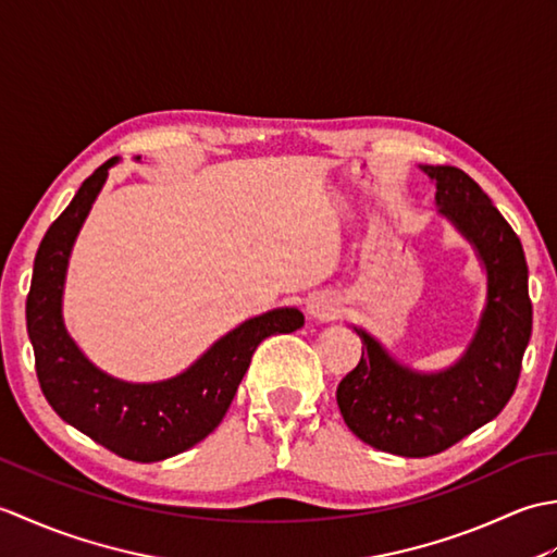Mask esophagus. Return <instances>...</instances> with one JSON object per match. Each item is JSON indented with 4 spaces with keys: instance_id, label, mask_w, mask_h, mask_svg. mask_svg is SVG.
I'll list each match as a JSON object with an SVG mask.
<instances>
[{
    "instance_id": "34e87169",
    "label": "esophagus",
    "mask_w": 557,
    "mask_h": 557,
    "mask_svg": "<svg viewBox=\"0 0 557 557\" xmlns=\"http://www.w3.org/2000/svg\"><path fill=\"white\" fill-rule=\"evenodd\" d=\"M309 315L315 318V321H330V318L337 315V304L333 299L315 297L309 304Z\"/></svg>"
}]
</instances>
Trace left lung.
<instances>
[{
	"label": "left lung",
	"instance_id": "left-lung-1",
	"mask_svg": "<svg viewBox=\"0 0 557 557\" xmlns=\"http://www.w3.org/2000/svg\"><path fill=\"white\" fill-rule=\"evenodd\" d=\"M437 212L476 248L488 294L467 351L449 369L421 373L401 366L361 327V361L342 377L337 405L366 445L401 457H431L493 421L510 401L531 337L524 248L491 198L467 172L423 164Z\"/></svg>",
	"mask_w": 557,
	"mask_h": 557
}]
</instances>
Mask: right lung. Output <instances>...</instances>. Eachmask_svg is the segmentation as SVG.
Masks as SVG:
<instances>
[{
  "instance_id": "1",
  "label": "right lung",
  "mask_w": 557,
  "mask_h": 557,
  "mask_svg": "<svg viewBox=\"0 0 557 557\" xmlns=\"http://www.w3.org/2000/svg\"><path fill=\"white\" fill-rule=\"evenodd\" d=\"M114 162L116 158L100 164L81 184L42 236L33 263L26 325L42 395L59 417L124 459L160 461L218 429L256 347L270 335L299 330L304 313L275 309L256 315L220 337L184 373L160 383H126L92 366L66 333L62 294L71 246Z\"/></svg>"
}]
</instances>
